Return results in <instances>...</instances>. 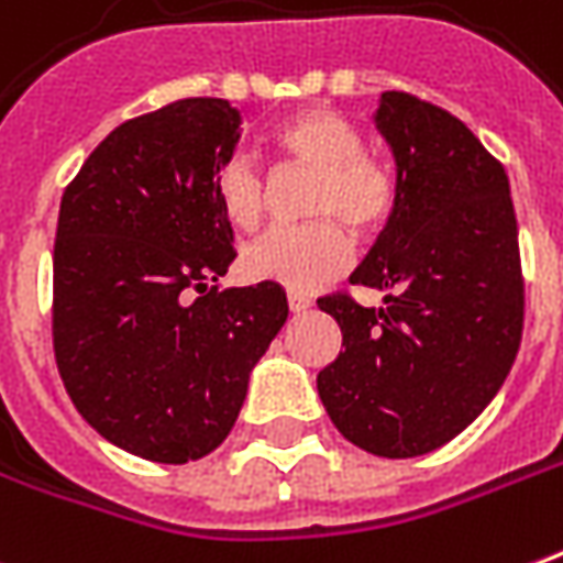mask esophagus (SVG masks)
<instances>
[{
    "instance_id": "esophagus-1",
    "label": "esophagus",
    "mask_w": 563,
    "mask_h": 563,
    "mask_svg": "<svg viewBox=\"0 0 563 563\" xmlns=\"http://www.w3.org/2000/svg\"><path fill=\"white\" fill-rule=\"evenodd\" d=\"M286 301H289V310H292V313H308L310 305H313L308 295L301 292H289L286 295Z\"/></svg>"
}]
</instances>
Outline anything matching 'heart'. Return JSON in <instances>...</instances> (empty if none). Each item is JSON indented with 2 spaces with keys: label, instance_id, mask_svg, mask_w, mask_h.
<instances>
[{
  "label": "heart",
  "instance_id": "b5f03b06",
  "mask_svg": "<svg viewBox=\"0 0 563 563\" xmlns=\"http://www.w3.org/2000/svg\"><path fill=\"white\" fill-rule=\"evenodd\" d=\"M274 143L283 155L320 173L310 225H280L265 231L243 250V271L258 283H277L283 289L310 292L347 271L353 246L344 225L356 234H372L393 210L390 173L363 155V136L332 109H301L283 121ZM219 210L231 225L255 228L265 213V179L253 158H228L213 179Z\"/></svg>",
  "mask_w": 563,
  "mask_h": 563
}]
</instances>
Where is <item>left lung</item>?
Segmentation results:
<instances>
[{
  "label": "left lung",
  "instance_id": "8db88e82",
  "mask_svg": "<svg viewBox=\"0 0 563 563\" xmlns=\"http://www.w3.org/2000/svg\"><path fill=\"white\" fill-rule=\"evenodd\" d=\"M396 167L387 225L350 283L363 308L320 298L341 353L317 375L338 432L377 457H420L466 430L497 396L525 322L509 176L460 118L402 90L377 100Z\"/></svg>",
  "mask_w": 563,
  "mask_h": 563
}]
</instances>
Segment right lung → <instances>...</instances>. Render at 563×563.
Here are the masks:
<instances>
[{
	"instance_id": "1",
	"label": "right lung",
	"mask_w": 563,
	"mask_h": 563,
	"mask_svg": "<svg viewBox=\"0 0 563 563\" xmlns=\"http://www.w3.org/2000/svg\"><path fill=\"white\" fill-rule=\"evenodd\" d=\"M241 109L188 97L124 121L63 191L54 356L106 442L155 463L207 457L289 317L277 283L207 292L234 262L213 179L238 155ZM203 291L195 302L187 289Z\"/></svg>"
}]
</instances>
